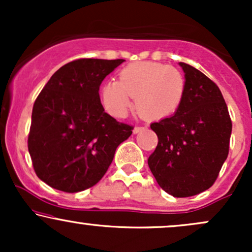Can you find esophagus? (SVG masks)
Here are the masks:
<instances>
[{
    "instance_id": "34e87169",
    "label": "esophagus",
    "mask_w": 252,
    "mask_h": 252,
    "mask_svg": "<svg viewBox=\"0 0 252 252\" xmlns=\"http://www.w3.org/2000/svg\"><path fill=\"white\" fill-rule=\"evenodd\" d=\"M144 129H147L146 126H135L132 131H134V134H138V132H141V131H142V130H144Z\"/></svg>"
}]
</instances>
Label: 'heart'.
I'll return each instance as SVG.
<instances>
[{"label":"heart","mask_w":252,"mask_h":252,"mask_svg":"<svg viewBox=\"0 0 252 252\" xmlns=\"http://www.w3.org/2000/svg\"><path fill=\"white\" fill-rule=\"evenodd\" d=\"M186 92V79L178 68L155 62H137L121 70L117 80L102 88V102L111 115L126 116L131 97L136 109L150 120L168 117L180 108Z\"/></svg>","instance_id":"obj_1"}]
</instances>
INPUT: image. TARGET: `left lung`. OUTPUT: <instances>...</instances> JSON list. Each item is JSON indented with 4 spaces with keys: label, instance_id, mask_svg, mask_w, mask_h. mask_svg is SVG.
I'll return each instance as SVG.
<instances>
[{
    "label": "left lung",
    "instance_id": "8db88e82",
    "mask_svg": "<svg viewBox=\"0 0 252 252\" xmlns=\"http://www.w3.org/2000/svg\"><path fill=\"white\" fill-rule=\"evenodd\" d=\"M186 79L180 108L150 124L158 143L148 166L158 186L175 198L209 189L228 154L232 123L220 90L193 66L179 63Z\"/></svg>",
    "mask_w": 252,
    "mask_h": 252
}]
</instances>
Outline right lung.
I'll use <instances>...</instances> for the list:
<instances>
[{
  "label": "right lung",
  "mask_w": 252,
  "mask_h": 252,
  "mask_svg": "<svg viewBox=\"0 0 252 252\" xmlns=\"http://www.w3.org/2000/svg\"><path fill=\"white\" fill-rule=\"evenodd\" d=\"M123 59H78L60 67L37 96L28 150L40 180L76 193L96 185L132 134L104 111L99 86Z\"/></svg>",
  "instance_id": "add662e5"
}]
</instances>
